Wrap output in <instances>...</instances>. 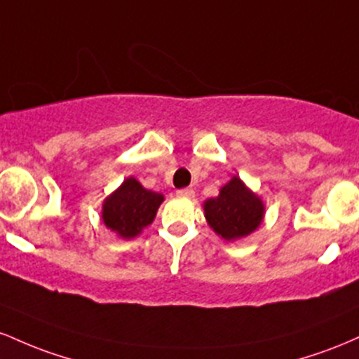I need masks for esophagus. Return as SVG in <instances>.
<instances>
[{
    "mask_svg": "<svg viewBox=\"0 0 359 359\" xmlns=\"http://www.w3.org/2000/svg\"><path fill=\"white\" fill-rule=\"evenodd\" d=\"M177 196L179 197H184V199H192L194 197V191L192 189H179V191H177Z\"/></svg>",
    "mask_w": 359,
    "mask_h": 359,
    "instance_id": "obj_1",
    "label": "esophagus"
}]
</instances>
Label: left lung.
Masks as SVG:
<instances>
[{
  "label": "left lung",
  "instance_id": "1",
  "mask_svg": "<svg viewBox=\"0 0 359 359\" xmlns=\"http://www.w3.org/2000/svg\"><path fill=\"white\" fill-rule=\"evenodd\" d=\"M265 205L240 177L222 185L219 196L204 203V216L217 236L226 241L248 236L262 224Z\"/></svg>",
  "mask_w": 359,
  "mask_h": 359
}]
</instances>
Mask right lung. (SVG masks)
<instances>
[{"instance_id":"1","label":"right lung","mask_w":359,"mask_h":359,"mask_svg":"<svg viewBox=\"0 0 359 359\" xmlns=\"http://www.w3.org/2000/svg\"><path fill=\"white\" fill-rule=\"evenodd\" d=\"M162 203V194L148 191L135 177H128L102 203V221L123 240H131L154 222Z\"/></svg>"}]
</instances>
